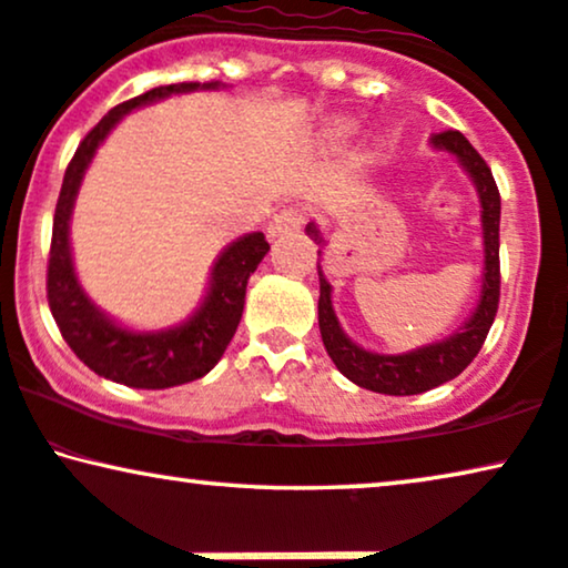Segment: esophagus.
<instances>
[{
  "mask_svg": "<svg viewBox=\"0 0 568 568\" xmlns=\"http://www.w3.org/2000/svg\"><path fill=\"white\" fill-rule=\"evenodd\" d=\"M305 221H307V213L302 209H284V211H278L274 219H271L268 234L271 237H282V234L297 232L305 226Z\"/></svg>",
  "mask_w": 568,
  "mask_h": 568,
  "instance_id": "34e87169",
  "label": "esophagus"
}]
</instances>
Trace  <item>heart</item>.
Returning a JSON list of instances; mask_svg holds the SVG:
<instances>
[{"label":"heart","mask_w":568,"mask_h":568,"mask_svg":"<svg viewBox=\"0 0 568 568\" xmlns=\"http://www.w3.org/2000/svg\"><path fill=\"white\" fill-rule=\"evenodd\" d=\"M352 132V124L349 122H344V120H338V122H331L328 128H326V138L328 140H344Z\"/></svg>","instance_id":"heart-1"}]
</instances>
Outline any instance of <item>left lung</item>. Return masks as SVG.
Instances as JSON below:
<instances>
[{"label": "left lung", "instance_id": "8db88e82", "mask_svg": "<svg viewBox=\"0 0 568 568\" xmlns=\"http://www.w3.org/2000/svg\"><path fill=\"white\" fill-rule=\"evenodd\" d=\"M430 145L436 151H446L456 156L464 166V172L473 176L477 195H480V219H483V245H485V268H483V290L477 300L475 313L469 321L440 342L425 344V347L404 352V355H378V352L363 349L359 344L344 334L338 326V318L331 305V284L323 276L318 263L321 278V297H318V326L323 347L328 357L334 359L338 373H344L359 388L375 394L388 396H412L430 392L440 383L452 381L459 375L477 357L483 349L485 336L496 321L498 297H500V263H498V226H500V195L493 180L490 166L485 159L473 149L467 138L459 130L436 132L430 138ZM305 232L315 240V245H323V234L318 226L307 224ZM321 255V250H318Z\"/></svg>", "mask_w": 568, "mask_h": 568}]
</instances>
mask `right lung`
I'll use <instances>...</instances> for the list:
<instances>
[{"mask_svg":"<svg viewBox=\"0 0 568 568\" xmlns=\"http://www.w3.org/2000/svg\"><path fill=\"white\" fill-rule=\"evenodd\" d=\"M219 85V80L159 85L114 106L80 140L75 156L64 172L54 211V230H51L47 274L49 307L64 342L80 357V363H85L95 375H104L122 386L172 388L203 378L205 373L213 371L240 326L247 278L268 253V242L263 232H253L226 245L213 263L209 292H205L201 307L185 323L161 331H132L101 313L78 282L70 250L72 205H75L80 182H83L95 149L104 143V138L120 124L124 114L172 93H187L197 88L211 91Z\"/></svg>","mask_w":568,"mask_h":568,"instance_id":"add662e5","label":"right lung"}]
</instances>
